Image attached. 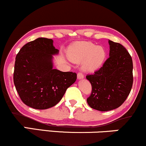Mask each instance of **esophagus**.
Segmentation results:
<instances>
[{
  "label": "esophagus",
  "instance_id": "1",
  "mask_svg": "<svg viewBox=\"0 0 146 146\" xmlns=\"http://www.w3.org/2000/svg\"><path fill=\"white\" fill-rule=\"evenodd\" d=\"M77 78H78V80H81V79H83L84 78V76L83 74L82 73H78V74H77Z\"/></svg>",
  "mask_w": 146,
  "mask_h": 146
}]
</instances>
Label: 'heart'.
I'll list each match as a JSON object with an SVG mask.
<instances>
[{
	"instance_id": "obj_1",
	"label": "heart",
	"mask_w": 146,
	"mask_h": 146,
	"mask_svg": "<svg viewBox=\"0 0 146 146\" xmlns=\"http://www.w3.org/2000/svg\"><path fill=\"white\" fill-rule=\"evenodd\" d=\"M69 58L74 62L82 63L84 72H92L98 69L106 57V50L102 46L90 42L75 43L68 50Z\"/></svg>"
}]
</instances>
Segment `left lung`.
<instances>
[{
  "label": "left lung",
  "instance_id": "1",
  "mask_svg": "<svg viewBox=\"0 0 146 146\" xmlns=\"http://www.w3.org/2000/svg\"><path fill=\"white\" fill-rule=\"evenodd\" d=\"M109 57L102 67L87 75L92 87L89 106L100 111L117 109L124 103L133 83V60L121 44L109 40Z\"/></svg>",
  "mask_w": 146,
  "mask_h": 146
}]
</instances>
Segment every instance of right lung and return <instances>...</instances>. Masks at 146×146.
<instances>
[{"instance_id":"right-lung-1","label":"right lung","mask_w":146,"mask_h":146,"mask_svg":"<svg viewBox=\"0 0 146 146\" xmlns=\"http://www.w3.org/2000/svg\"><path fill=\"white\" fill-rule=\"evenodd\" d=\"M52 39L39 37L26 44L15 57L13 82L26 105L47 109L61 100L76 80V74L53 68V55L59 54Z\"/></svg>"}]
</instances>
